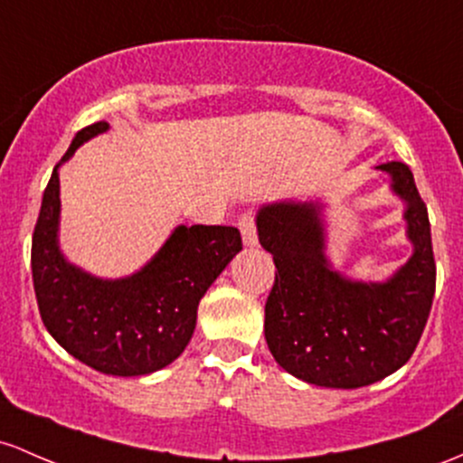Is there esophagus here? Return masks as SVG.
<instances>
[{
	"mask_svg": "<svg viewBox=\"0 0 463 463\" xmlns=\"http://www.w3.org/2000/svg\"><path fill=\"white\" fill-rule=\"evenodd\" d=\"M237 226H240V231H241L243 243H246V246H257L259 243L257 223H255V215H252L250 211L241 213L240 220H237Z\"/></svg>",
	"mask_w": 463,
	"mask_h": 463,
	"instance_id": "34e87169",
	"label": "esophagus"
}]
</instances>
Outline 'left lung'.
Wrapping results in <instances>:
<instances>
[{
    "mask_svg": "<svg viewBox=\"0 0 463 463\" xmlns=\"http://www.w3.org/2000/svg\"><path fill=\"white\" fill-rule=\"evenodd\" d=\"M393 191L406 200L415 252L387 283H352L329 270L312 204H274L257 217L259 241L272 252L266 340L279 364L309 384L358 389L398 372L418 347L435 297L430 222L413 174L387 162Z\"/></svg>",
    "mask_w": 463,
    "mask_h": 463,
    "instance_id": "obj_1",
    "label": "left lung"
}]
</instances>
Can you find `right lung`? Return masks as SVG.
<instances>
[{"mask_svg": "<svg viewBox=\"0 0 463 463\" xmlns=\"http://www.w3.org/2000/svg\"><path fill=\"white\" fill-rule=\"evenodd\" d=\"M83 127L61 157L108 129ZM59 165L43 191L33 232V283L42 321L61 347L109 375H145L184 352L197 306L211 283L241 250L232 226H180L154 261L129 279L103 281L70 266L57 248Z\"/></svg>", "mask_w": 463, "mask_h": 463, "instance_id": "1", "label": "right lung"}]
</instances>
